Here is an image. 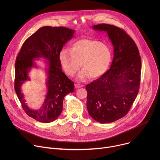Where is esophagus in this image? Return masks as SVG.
I'll use <instances>...</instances> for the list:
<instances>
[{"label":"esophagus","instance_id":"34e87169","mask_svg":"<svg viewBox=\"0 0 160 160\" xmlns=\"http://www.w3.org/2000/svg\"><path fill=\"white\" fill-rule=\"evenodd\" d=\"M83 87V85H82V84H80V83H76V84H75V87L76 88H81V87Z\"/></svg>","mask_w":160,"mask_h":160}]
</instances>
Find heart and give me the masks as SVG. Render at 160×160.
I'll return each mask as SVG.
<instances>
[{"label": "heart", "mask_w": 160, "mask_h": 160, "mask_svg": "<svg viewBox=\"0 0 160 160\" xmlns=\"http://www.w3.org/2000/svg\"><path fill=\"white\" fill-rule=\"evenodd\" d=\"M59 60L64 72L73 76L81 66L83 70L77 79L85 81L88 77L96 78L108 70L111 60V51L98 40L81 39L73 43L72 49L64 48L59 52Z\"/></svg>", "instance_id": "obj_1"}]
</instances>
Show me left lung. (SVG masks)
I'll list each match as a JSON object with an SVG mask.
<instances>
[{
  "label": "left lung",
  "mask_w": 160,
  "mask_h": 160,
  "mask_svg": "<svg viewBox=\"0 0 160 160\" xmlns=\"http://www.w3.org/2000/svg\"><path fill=\"white\" fill-rule=\"evenodd\" d=\"M92 28L107 32L114 57L110 69L86 85L87 108L96 122L111 123L127 115L138 94L141 59L135 43L122 29L108 24Z\"/></svg>",
  "instance_id": "8db88e82"
}]
</instances>
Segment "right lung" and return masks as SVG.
Masks as SVG:
<instances>
[{
  "label": "right lung",
  "instance_id": "right-lung-1",
  "mask_svg": "<svg viewBox=\"0 0 160 160\" xmlns=\"http://www.w3.org/2000/svg\"><path fill=\"white\" fill-rule=\"evenodd\" d=\"M75 30L65 27H43L28 37L22 44L15 63L14 88L21 106L27 115L42 123H50L61 115L63 99L74 91V83L62 72L59 52L64 44L70 40ZM43 58L47 68L46 98L38 110L29 108L21 92L22 83L29 80L28 73L33 67H38L35 59Z\"/></svg>",
  "mask_w": 160,
  "mask_h": 160
}]
</instances>
